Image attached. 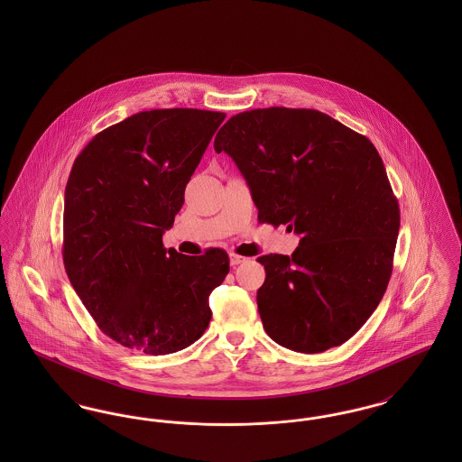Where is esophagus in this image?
Wrapping results in <instances>:
<instances>
[{
  "instance_id": "34e87169",
  "label": "esophagus",
  "mask_w": 462,
  "mask_h": 462,
  "mask_svg": "<svg viewBox=\"0 0 462 462\" xmlns=\"http://www.w3.org/2000/svg\"><path fill=\"white\" fill-rule=\"evenodd\" d=\"M249 258H245V256H241V254H236V253H232L230 254V263L232 264H241L245 263Z\"/></svg>"
}]
</instances>
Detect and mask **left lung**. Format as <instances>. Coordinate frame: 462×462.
I'll return each instance as SVG.
<instances>
[{
    "instance_id": "left-lung-1",
    "label": "left lung",
    "mask_w": 462,
    "mask_h": 462,
    "mask_svg": "<svg viewBox=\"0 0 462 462\" xmlns=\"http://www.w3.org/2000/svg\"><path fill=\"white\" fill-rule=\"evenodd\" d=\"M215 151L245 178L258 221L301 236L264 254L256 301L281 346L320 353L348 341L384 296L400 208L373 142L315 109L245 110L217 133Z\"/></svg>"
}]
</instances>
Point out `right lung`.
<instances>
[{
  "instance_id": "add662e5",
  "label": "right lung",
  "mask_w": 462,
  "mask_h": 462,
  "mask_svg": "<svg viewBox=\"0 0 462 462\" xmlns=\"http://www.w3.org/2000/svg\"><path fill=\"white\" fill-rule=\"evenodd\" d=\"M223 112L143 110L97 133L67 180L62 256L97 326L147 355L190 346L211 320L209 294L230 260L162 244Z\"/></svg>"
}]
</instances>
